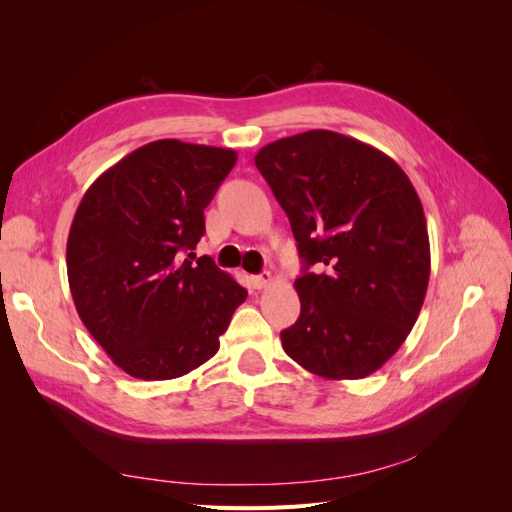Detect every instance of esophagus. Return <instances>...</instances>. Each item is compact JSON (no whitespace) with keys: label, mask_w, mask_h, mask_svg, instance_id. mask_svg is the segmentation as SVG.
Listing matches in <instances>:
<instances>
[{"label":"esophagus","mask_w":512,"mask_h":512,"mask_svg":"<svg viewBox=\"0 0 512 512\" xmlns=\"http://www.w3.org/2000/svg\"><path fill=\"white\" fill-rule=\"evenodd\" d=\"M273 282V275L269 273V271H265V273H260V275H254L252 277V284H254V288H265V286H269Z\"/></svg>","instance_id":"esophagus-1"}]
</instances>
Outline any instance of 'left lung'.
<instances>
[{
    "mask_svg": "<svg viewBox=\"0 0 512 512\" xmlns=\"http://www.w3.org/2000/svg\"><path fill=\"white\" fill-rule=\"evenodd\" d=\"M256 168L286 211L303 258L292 361L329 380L374 374L406 342L429 284L421 198L395 160L331 130L269 143ZM320 264L325 271L309 274Z\"/></svg>",
    "mask_w": 512,
    "mask_h": 512,
    "instance_id": "left-lung-1",
    "label": "left lung"
}]
</instances>
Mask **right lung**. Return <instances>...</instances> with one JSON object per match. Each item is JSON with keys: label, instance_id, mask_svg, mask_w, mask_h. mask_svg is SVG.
<instances>
[{"label": "right lung", "instance_id": "add662e5", "mask_svg": "<svg viewBox=\"0 0 512 512\" xmlns=\"http://www.w3.org/2000/svg\"><path fill=\"white\" fill-rule=\"evenodd\" d=\"M235 162L232 149L153 141L102 173L76 209L66 247L76 312L134 378H179L209 361L247 297L209 256L192 262L205 207Z\"/></svg>", "mask_w": 512, "mask_h": 512}]
</instances>
